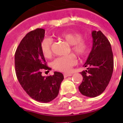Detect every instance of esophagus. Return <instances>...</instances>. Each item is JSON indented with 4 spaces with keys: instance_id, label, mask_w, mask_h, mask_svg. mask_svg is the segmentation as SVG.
<instances>
[{
    "instance_id": "34e87169",
    "label": "esophagus",
    "mask_w": 123,
    "mask_h": 123,
    "mask_svg": "<svg viewBox=\"0 0 123 123\" xmlns=\"http://www.w3.org/2000/svg\"><path fill=\"white\" fill-rule=\"evenodd\" d=\"M71 75H71V73H64V78H66L68 77H70Z\"/></svg>"
}]
</instances>
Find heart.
Instances as JSON below:
<instances>
[{
	"mask_svg": "<svg viewBox=\"0 0 123 123\" xmlns=\"http://www.w3.org/2000/svg\"><path fill=\"white\" fill-rule=\"evenodd\" d=\"M58 37L71 44V49L79 57H82L87 53L89 43L83 39V36L79 32H64L60 34ZM52 39L45 38L41 43V50L44 57L50 58L52 56ZM77 63L76 57L73 55L59 57L54 60L52 66L55 70L62 72H68L72 66Z\"/></svg>",
	"mask_w": 123,
	"mask_h": 123,
	"instance_id": "obj_1",
	"label": "heart"
}]
</instances>
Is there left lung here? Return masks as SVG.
<instances>
[{
  "label": "left lung",
  "instance_id": "8db88e82",
  "mask_svg": "<svg viewBox=\"0 0 123 123\" xmlns=\"http://www.w3.org/2000/svg\"><path fill=\"white\" fill-rule=\"evenodd\" d=\"M92 48L81 72L83 80L79 89L83 95L94 98L101 94L109 85L114 69V58L111 43L99 31L92 32Z\"/></svg>",
  "mask_w": 123,
  "mask_h": 123
}]
</instances>
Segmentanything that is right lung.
Returning <instances> with one entry per match:
<instances>
[{
    "label": "right lung",
    "mask_w": 123,
    "mask_h": 123,
    "mask_svg": "<svg viewBox=\"0 0 123 123\" xmlns=\"http://www.w3.org/2000/svg\"><path fill=\"white\" fill-rule=\"evenodd\" d=\"M44 33L43 29H36L26 34L16 50L14 65L18 82L28 95L37 101L48 103L57 96L64 76L57 71L47 77L41 75L42 69H51L41 50Z\"/></svg>",
    "instance_id": "right-lung-1"
}]
</instances>
